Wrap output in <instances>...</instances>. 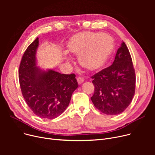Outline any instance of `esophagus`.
<instances>
[{"instance_id":"34e87169","label":"esophagus","mask_w":155,"mask_h":155,"mask_svg":"<svg viewBox=\"0 0 155 155\" xmlns=\"http://www.w3.org/2000/svg\"><path fill=\"white\" fill-rule=\"evenodd\" d=\"M77 80V82H78V84H82V83L84 82V78H82V77H78Z\"/></svg>"}]
</instances>
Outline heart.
<instances>
[{"label": "heart", "mask_w": 155, "mask_h": 155, "mask_svg": "<svg viewBox=\"0 0 155 155\" xmlns=\"http://www.w3.org/2000/svg\"><path fill=\"white\" fill-rule=\"evenodd\" d=\"M114 45L112 38L105 33L83 31L73 36L67 44V52L78 56L83 68L91 71L101 68L111 55ZM70 61L68 57L65 58Z\"/></svg>", "instance_id": "b5f03b06"}]
</instances>
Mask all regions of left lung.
<instances>
[{"mask_svg":"<svg viewBox=\"0 0 155 155\" xmlns=\"http://www.w3.org/2000/svg\"><path fill=\"white\" fill-rule=\"evenodd\" d=\"M95 92L91 100L105 114L117 115L131 104L135 92L136 75L131 54L124 42L110 67L92 77Z\"/></svg>","mask_w":155,"mask_h":155,"instance_id":"left-lung-1","label":"left lung"}]
</instances>
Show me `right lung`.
Returning a JSON list of instances; mask_svg holds the SVG:
<instances>
[{
    "instance_id": "add662e5",
    "label": "right lung",
    "mask_w": 155,
    "mask_h": 155,
    "mask_svg": "<svg viewBox=\"0 0 155 155\" xmlns=\"http://www.w3.org/2000/svg\"><path fill=\"white\" fill-rule=\"evenodd\" d=\"M37 38L26 49L20 63L19 80L26 104L40 117L54 119L66 110L78 84L75 74H61L37 67Z\"/></svg>"
}]
</instances>
